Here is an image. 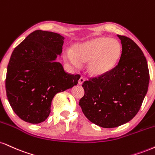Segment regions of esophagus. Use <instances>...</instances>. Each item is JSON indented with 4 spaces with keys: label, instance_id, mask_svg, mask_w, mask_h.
Here are the masks:
<instances>
[{
    "label": "esophagus",
    "instance_id": "34e87169",
    "mask_svg": "<svg viewBox=\"0 0 155 155\" xmlns=\"http://www.w3.org/2000/svg\"><path fill=\"white\" fill-rule=\"evenodd\" d=\"M84 81H85V79H84V78H83V77H81L80 78V79H79V84H82L84 82Z\"/></svg>",
    "mask_w": 155,
    "mask_h": 155
}]
</instances>
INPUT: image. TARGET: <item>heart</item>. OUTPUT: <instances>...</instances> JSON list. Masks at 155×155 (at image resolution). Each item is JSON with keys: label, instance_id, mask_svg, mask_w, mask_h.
<instances>
[{"label": "heart", "instance_id": "obj_1", "mask_svg": "<svg viewBox=\"0 0 155 155\" xmlns=\"http://www.w3.org/2000/svg\"><path fill=\"white\" fill-rule=\"evenodd\" d=\"M63 52V58L71 66L78 68L81 62H87V72L93 76H101L110 72L118 65L122 55V45L118 40L99 37L76 44Z\"/></svg>", "mask_w": 155, "mask_h": 155}]
</instances>
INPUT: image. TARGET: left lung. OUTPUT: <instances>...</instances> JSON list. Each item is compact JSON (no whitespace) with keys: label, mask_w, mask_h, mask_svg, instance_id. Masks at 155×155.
<instances>
[{"label":"left lung","mask_w":155,"mask_h":155,"mask_svg":"<svg viewBox=\"0 0 155 155\" xmlns=\"http://www.w3.org/2000/svg\"><path fill=\"white\" fill-rule=\"evenodd\" d=\"M118 37L123 49L118 65L105 75L85 81L84 95L79 100L88 120L106 128L126 124L137 114L150 82L142 50L131 39Z\"/></svg>","instance_id":"obj_1"}]
</instances>
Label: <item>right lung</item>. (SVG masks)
<instances>
[{
	"mask_svg": "<svg viewBox=\"0 0 155 155\" xmlns=\"http://www.w3.org/2000/svg\"><path fill=\"white\" fill-rule=\"evenodd\" d=\"M64 39L58 33L36 30L11 55L6 95L14 113L26 122L35 124L45 120L54 96L78 84L80 75L68 74L55 61L62 53Z\"/></svg>",
	"mask_w": 155,
	"mask_h": 155,
	"instance_id": "add662e5",
	"label": "right lung"
}]
</instances>
